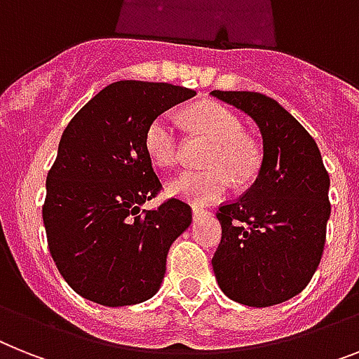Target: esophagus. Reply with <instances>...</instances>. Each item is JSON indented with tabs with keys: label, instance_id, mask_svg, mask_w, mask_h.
Masks as SVG:
<instances>
[{
	"label": "esophagus",
	"instance_id": "esophagus-1",
	"mask_svg": "<svg viewBox=\"0 0 359 359\" xmlns=\"http://www.w3.org/2000/svg\"><path fill=\"white\" fill-rule=\"evenodd\" d=\"M209 215V211L207 209H203V207L196 205V207H192V216H194V220H200V218H203V216Z\"/></svg>",
	"mask_w": 359,
	"mask_h": 359
}]
</instances>
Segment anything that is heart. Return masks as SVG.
<instances>
[{
  "label": "heart",
  "mask_w": 359,
  "mask_h": 359,
  "mask_svg": "<svg viewBox=\"0 0 359 359\" xmlns=\"http://www.w3.org/2000/svg\"><path fill=\"white\" fill-rule=\"evenodd\" d=\"M191 123L201 137L212 141L205 154L207 170L183 172L176 177L168 191L192 203H209L220 200L229 191L233 177L250 182L260 165L259 147L244 135V124L227 106L207 100L198 102L189 111ZM144 148L148 158L159 168L177 167L182 158L180 123L172 111L158 115L144 132Z\"/></svg>",
  "instance_id": "b5f03b06"
}]
</instances>
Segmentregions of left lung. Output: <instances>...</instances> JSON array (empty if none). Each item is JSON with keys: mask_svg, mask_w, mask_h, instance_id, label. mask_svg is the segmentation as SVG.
Instances as JSON below:
<instances>
[{"mask_svg": "<svg viewBox=\"0 0 359 359\" xmlns=\"http://www.w3.org/2000/svg\"><path fill=\"white\" fill-rule=\"evenodd\" d=\"M211 95L250 115L264 143L253 185L218 207L222 240L212 269L229 299L273 306L303 292L321 262L330 177L312 135L277 100L255 91Z\"/></svg>", "mask_w": 359, "mask_h": 359, "instance_id": "obj_1", "label": "left lung"}]
</instances>
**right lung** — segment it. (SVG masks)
<instances>
[{"label": "right lung", "instance_id": "obj_1", "mask_svg": "<svg viewBox=\"0 0 359 359\" xmlns=\"http://www.w3.org/2000/svg\"><path fill=\"white\" fill-rule=\"evenodd\" d=\"M194 95L167 82L119 80L86 102L62 133L41 216L56 268L84 299L128 306L161 286L168 248L191 226L192 209L180 198L141 209L163 189L144 132Z\"/></svg>", "mask_w": 359, "mask_h": 359}]
</instances>
